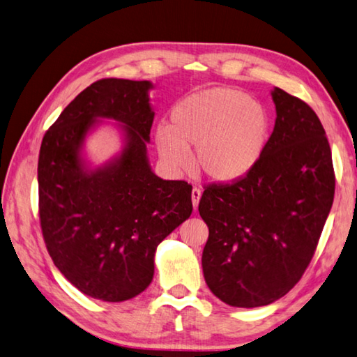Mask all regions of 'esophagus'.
<instances>
[{
	"label": "esophagus",
	"instance_id": "esophagus-1",
	"mask_svg": "<svg viewBox=\"0 0 357 357\" xmlns=\"http://www.w3.org/2000/svg\"><path fill=\"white\" fill-rule=\"evenodd\" d=\"M199 199H201V190L197 189V187H195V189L192 190V204H193V209H197V207H198Z\"/></svg>",
	"mask_w": 357,
	"mask_h": 357
}]
</instances>
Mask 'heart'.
Returning a JSON list of instances; mask_svg holds the SVG:
<instances>
[{
	"label": "heart",
	"mask_w": 357,
	"mask_h": 357,
	"mask_svg": "<svg viewBox=\"0 0 357 357\" xmlns=\"http://www.w3.org/2000/svg\"><path fill=\"white\" fill-rule=\"evenodd\" d=\"M271 115L262 101L232 87H211L174 106L170 128L156 129L160 158L173 170L189 165L195 148L197 170L213 183H234L255 170L267 151Z\"/></svg>",
	"instance_id": "1"
}]
</instances>
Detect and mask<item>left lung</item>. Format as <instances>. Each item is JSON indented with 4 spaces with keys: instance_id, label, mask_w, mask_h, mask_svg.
Segmentation results:
<instances>
[{
    "instance_id": "8db88e82",
    "label": "left lung",
    "mask_w": 357,
    "mask_h": 357,
    "mask_svg": "<svg viewBox=\"0 0 357 357\" xmlns=\"http://www.w3.org/2000/svg\"><path fill=\"white\" fill-rule=\"evenodd\" d=\"M275 129L255 170L209 185L199 215L207 287L232 307L275 303L301 280L334 199L331 148L317 114L275 87Z\"/></svg>"
}]
</instances>
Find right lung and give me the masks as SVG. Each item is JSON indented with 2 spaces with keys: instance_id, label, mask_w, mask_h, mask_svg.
<instances>
[{
  "instance_id": "right-lung-1",
  "label": "right lung",
  "mask_w": 357,
  "mask_h": 357,
  "mask_svg": "<svg viewBox=\"0 0 357 357\" xmlns=\"http://www.w3.org/2000/svg\"><path fill=\"white\" fill-rule=\"evenodd\" d=\"M151 81L101 79L63 109L38 154V209L45 243L84 295L131 300L150 286L158 245L192 213V185L153 172L146 145ZM111 119L121 150L100 166L86 140Z\"/></svg>"
}]
</instances>
